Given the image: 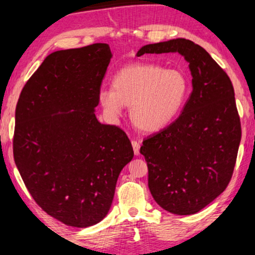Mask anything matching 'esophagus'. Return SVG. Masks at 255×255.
I'll use <instances>...</instances> for the list:
<instances>
[{"instance_id":"esophagus-1","label":"esophagus","mask_w":255,"mask_h":255,"mask_svg":"<svg viewBox=\"0 0 255 255\" xmlns=\"http://www.w3.org/2000/svg\"><path fill=\"white\" fill-rule=\"evenodd\" d=\"M132 147H133V152L134 154L138 156V155L140 154V143L138 141H135V140H132Z\"/></svg>"}]
</instances>
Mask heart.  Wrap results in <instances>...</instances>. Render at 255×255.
<instances>
[{"label":"heart","mask_w":255,"mask_h":255,"mask_svg":"<svg viewBox=\"0 0 255 255\" xmlns=\"http://www.w3.org/2000/svg\"><path fill=\"white\" fill-rule=\"evenodd\" d=\"M189 93V80L182 71L155 64H132L121 69L112 88L99 91L98 100L110 120L122 116L130 106V119L142 132H157L179 115Z\"/></svg>","instance_id":"heart-1"}]
</instances>
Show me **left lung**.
Masks as SVG:
<instances>
[{
	"mask_svg": "<svg viewBox=\"0 0 255 255\" xmlns=\"http://www.w3.org/2000/svg\"><path fill=\"white\" fill-rule=\"evenodd\" d=\"M178 53L189 63L192 93L173 123L143 140L148 187L160 207L192 215L226 190L234 172L242 128L235 91L204 48L186 39L142 46L143 54Z\"/></svg>",
	"mask_w": 255,
	"mask_h": 255,
	"instance_id": "left-lung-1",
	"label": "left lung"
}]
</instances>
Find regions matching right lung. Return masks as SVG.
I'll return each mask as SVG.
<instances>
[{
  "mask_svg": "<svg viewBox=\"0 0 255 255\" xmlns=\"http://www.w3.org/2000/svg\"><path fill=\"white\" fill-rule=\"evenodd\" d=\"M113 54L94 43L48 55L16 107L13 157L36 204L70 227L105 219L119 176L133 158L124 131L95 116Z\"/></svg>",
  "mask_w": 255,
  "mask_h": 255,
  "instance_id": "1",
  "label": "right lung"
}]
</instances>
